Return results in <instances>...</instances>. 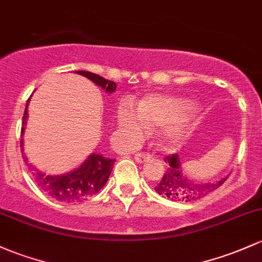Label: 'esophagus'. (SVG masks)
<instances>
[{
  "label": "esophagus",
  "mask_w": 262,
  "mask_h": 262,
  "mask_svg": "<svg viewBox=\"0 0 262 262\" xmlns=\"http://www.w3.org/2000/svg\"><path fill=\"white\" fill-rule=\"evenodd\" d=\"M150 157H151V155L149 153H137L136 157H134V158H136V160L138 163L142 164V163L146 162V160L150 159Z\"/></svg>",
  "instance_id": "34e87169"
}]
</instances>
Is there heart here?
<instances>
[{
    "mask_svg": "<svg viewBox=\"0 0 262 262\" xmlns=\"http://www.w3.org/2000/svg\"><path fill=\"white\" fill-rule=\"evenodd\" d=\"M189 108L186 100L171 97L150 96L140 102L139 108L124 102L118 109V123L128 139H136L145 132L146 125H163ZM188 130L184 124L170 125L163 132V142L168 146L177 145Z\"/></svg>",
    "mask_w": 262,
    "mask_h": 262,
    "instance_id": "1",
    "label": "heart"
}]
</instances>
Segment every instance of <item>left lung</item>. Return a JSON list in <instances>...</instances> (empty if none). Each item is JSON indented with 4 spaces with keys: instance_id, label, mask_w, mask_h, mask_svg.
I'll return each instance as SVG.
<instances>
[{
    "instance_id": "1",
    "label": "left lung",
    "mask_w": 262,
    "mask_h": 262,
    "mask_svg": "<svg viewBox=\"0 0 262 262\" xmlns=\"http://www.w3.org/2000/svg\"><path fill=\"white\" fill-rule=\"evenodd\" d=\"M164 162L168 164V169L154 189L163 198H168L173 201L190 203V201L203 199L211 191L216 190L228 179L226 177L212 183L195 182L182 173V164L178 154L168 155Z\"/></svg>"
}]
</instances>
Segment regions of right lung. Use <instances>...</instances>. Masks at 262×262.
I'll return each instance as SVG.
<instances>
[{
  "mask_svg": "<svg viewBox=\"0 0 262 262\" xmlns=\"http://www.w3.org/2000/svg\"><path fill=\"white\" fill-rule=\"evenodd\" d=\"M77 74L84 76L85 78L99 85L108 93H113L116 91L117 84L112 80L104 79L103 77L94 74L88 71H77ZM28 98L26 103V109L22 118L21 134L24 137L25 125L27 124V108ZM22 154H24V140L21 139ZM25 162L30 165V170L32 171L33 179L37 185L42 189L46 194H48L53 199L62 201V203H78V201L87 200L88 198L97 194L107 183L109 175L112 173L116 159H109L100 154L92 153L87 159L83 162L79 168L74 169L67 174L63 175H46L42 171L37 170L34 166L28 164L27 158L24 155Z\"/></svg>",
  "mask_w": 262,
  "mask_h": 262,
  "instance_id": "obj_1",
  "label": "right lung"
}]
</instances>
